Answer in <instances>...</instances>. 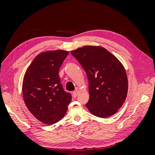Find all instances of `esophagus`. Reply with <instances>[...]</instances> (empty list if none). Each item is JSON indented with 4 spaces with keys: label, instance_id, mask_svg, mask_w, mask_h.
I'll return each instance as SVG.
<instances>
[{
    "label": "esophagus",
    "instance_id": "obj_1",
    "mask_svg": "<svg viewBox=\"0 0 155 155\" xmlns=\"http://www.w3.org/2000/svg\"><path fill=\"white\" fill-rule=\"evenodd\" d=\"M78 94H79V91H78V90H76L75 91H74V92H73V97H76L78 95Z\"/></svg>",
    "mask_w": 155,
    "mask_h": 155
}]
</instances>
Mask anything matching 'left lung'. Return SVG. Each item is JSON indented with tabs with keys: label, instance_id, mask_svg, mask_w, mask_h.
Returning <instances> with one entry per match:
<instances>
[{
	"label": "left lung",
	"instance_id": "obj_1",
	"mask_svg": "<svg viewBox=\"0 0 155 155\" xmlns=\"http://www.w3.org/2000/svg\"><path fill=\"white\" fill-rule=\"evenodd\" d=\"M71 54L87 76L90 99L86 107L90 113L100 118L116 114L128 93V78L122 63L101 46H85Z\"/></svg>",
	"mask_w": 155,
	"mask_h": 155
}]
</instances>
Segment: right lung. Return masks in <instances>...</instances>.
I'll use <instances>...</instances> for the list:
<instances>
[{"label": "right lung", "instance_id": "obj_1", "mask_svg": "<svg viewBox=\"0 0 155 155\" xmlns=\"http://www.w3.org/2000/svg\"><path fill=\"white\" fill-rule=\"evenodd\" d=\"M69 51H46L37 55L27 69L22 82L25 105L40 121L51 125L65 116L72 96L65 92L58 71Z\"/></svg>", "mask_w": 155, "mask_h": 155}]
</instances>
